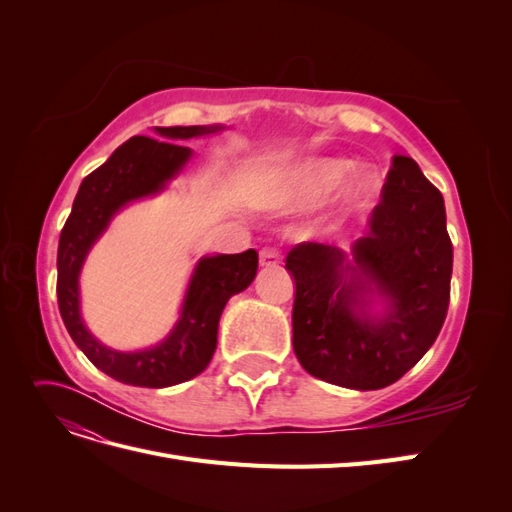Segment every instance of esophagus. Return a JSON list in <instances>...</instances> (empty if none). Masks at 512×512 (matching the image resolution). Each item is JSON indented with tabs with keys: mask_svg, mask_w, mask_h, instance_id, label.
<instances>
[{
	"mask_svg": "<svg viewBox=\"0 0 512 512\" xmlns=\"http://www.w3.org/2000/svg\"><path fill=\"white\" fill-rule=\"evenodd\" d=\"M258 262L260 267H275L277 262H280V252H277V247H262L258 254Z\"/></svg>",
	"mask_w": 512,
	"mask_h": 512,
	"instance_id": "34e87169",
	"label": "esophagus"
}]
</instances>
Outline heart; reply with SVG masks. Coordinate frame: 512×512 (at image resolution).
Instances as JSON below:
<instances>
[{
	"mask_svg": "<svg viewBox=\"0 0 512 512\" xmlns=\"http://www.w3.org/2000/svg\"><path fill=\"white\" fill-rule=\"evenodd\" d=\"M335 209L356 215L376 203L382 190V177L374 166H356L346 158H309L299 162L265 194L271 205L314 207L335 192Z\"/></svg>",
	"mask_w": 512,
	"mask_h": 512,
	"instance_id": "1",
	"label": "heart"
}]
</instances>
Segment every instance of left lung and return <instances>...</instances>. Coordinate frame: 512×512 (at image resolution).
<instances>
[{
	"label": "left lung",
	"mask_w": 512,
	"mask_h": 512,
	"mask_svg": "<svg viewBox=\"0 0 512 512\" xmlns=\"http://www.w3.org/2000/svg\"><path fill=\"white\" fill-rule=\"evenodd\" d=\"M286 269L297 286L292 346L307 374L354 391L384 389L423 359L446 318L453 243L444 198L412 158L395 156L350 254L303 241Z\"/></svg>",
	"instance_id": "8db88e82"
}]
</instances>
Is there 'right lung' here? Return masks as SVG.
<instances>
[{
	"mask_svg": "<svg viewBox=\"0 0 512 512\" xmlns=\"http://www.w3.org/2000/svg\"><path fill=\"white\" fill-rule=\"evenodd\" d=\"M220 130L224 126H173L156 128L162 141L132 136L83 179L74 198L57 250L59 312L74 344L117 382L164 389L205 371L218 346V324L228 299L254 282L258 269L256 250L203 256L192 271L175 327L160 344L134 352H121L102 344L91 335L81 314L79 277L89 250L104 235L108 224L130 203L168 188L194 153L190 147L179 145L181 141ZM170 140L174 143L170 144Z\"/></svg>",
	"mask_w": 512,
	"mask_h": 512,
	"instance_id": "1",
	"label": "right lung"
}]
</instances>
